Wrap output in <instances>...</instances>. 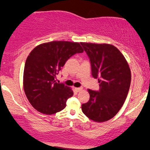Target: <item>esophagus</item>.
Instances as JSON below:
<instances>
[{"instance_id":"obj_1","label":"esophagus","mask_w":150,"mask_h":150,"mask_svg":"<svg viewBox=\"0 0 150 150\" xmlns=\"http://www.w3.org/2000/svg\"><path fill=\"white\" fill-rule=\"evenodd\" d=\"M83 90V87H77V88H75V91L76 92H80L81 91Z\"/></svg>"}]
</instances>
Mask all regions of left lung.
<instances>
[{"mask_svg": "<svg viewBox=\"0 0 150 150\" xmlns=\"http://www.w3.org/2000/svg\"><path fill=\"white\" fill-rule=\"evenodd\" d=\"M89 57L93 78L98 79V91L88 89L89 100L82 111L90 120L103 122L113 117L122 107L131 83V71L122 52L108 44L81 42Z\"/></svg>", "mask_w": 150, "mask_h": 150, "instance_id": "obj_1", "label": "left lung"}]
</instances>
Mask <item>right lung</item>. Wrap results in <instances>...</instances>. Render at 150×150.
<instances>
[{
	"instance_id": "right-lung-1",
	"label": "right lung",
	"mask_w": 150,
	"mask_h": 150,
	"mask_svg": "<svg viewBox=\"0 0 150 150\" xmlns=\"http://www.w3.org/2000/svg\"><path fill=\"white\" fill-rule=\"evenodd\" d=\"M83 52L79 43L65 41L44 43L30 52L24 65L23 85L33 107L46 115L64 109L74 92L70 87L57 83L55 79L71 56Z\"/></svg>"
}]
</instances>
